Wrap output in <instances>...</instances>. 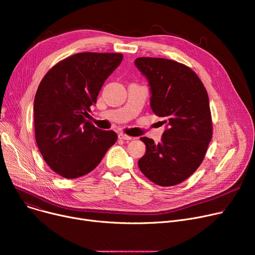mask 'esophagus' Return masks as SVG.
<instances>
[{"mask_svg": "<svg viewBox=\"0 0 255 255\" xmlns=\"http://www.w3.org/2000/svg\"><path fill=\"white\" fill-rule=\"evenodd\" d=\"M119 138H120V139H124V140H131V139H132L131 136H129V135H127V134H124V133H120V134H119Z\"/></svg>", "mask_w": 255, "mask_h": 255, "instance_id": "obj_1", "label": "esophagus"}]
</instances>
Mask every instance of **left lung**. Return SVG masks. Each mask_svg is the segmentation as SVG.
I'll return each mask as SVG.
<instances>
[{
	"label": "left lung",
	"instance_id": "1",
	"mask_svg": "<svg viewBox=\"0 0 255 255\" xmlns=\"http://www.w3.org/2000/svg\"><path fill=\"white\" fill-rule=\"evenodd\" d=\"M135 65L148 78L151 107L167 125L161 142L141 137L145 154L138 167L153 183L175 186L202 164L213 135L207 90L188 66L162 58H137Z\"/></svg>",
	"mask_w": 255,
	"mask_h": 255
}]
</instances>
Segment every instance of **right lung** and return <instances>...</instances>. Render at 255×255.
<instances>
[{
  "instance_id": "1",
  "label": "right lung",
  "mask_w": 255,
  "mask_h": 255,
  "mask_svg": "<svg viewBox=\"0 0 255 255\" xmlns=\"http://www.w3.org/2000/svg\"><path fill=\"white\" fill-rule=\"evenodd\" d=\"M122 53L79 52L57 63L42 78L34 100L36 142L47 165L66 179L87 175L117 141L87 120Z\"/></svg>"
}]
</instances>
